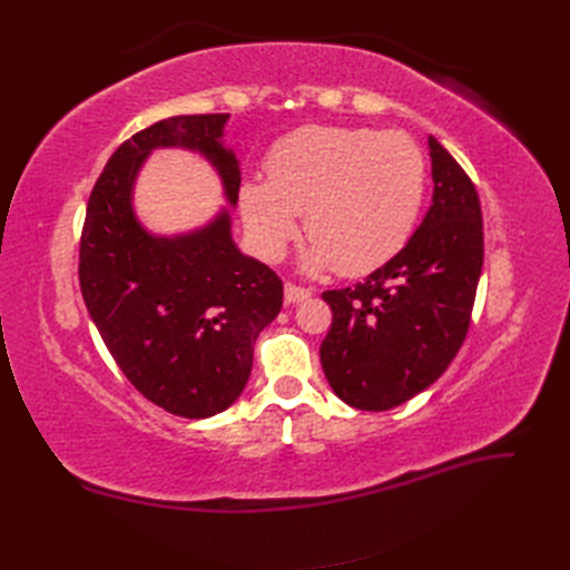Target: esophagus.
Instances as JSON below:
<instances>
[{
  "mask_svg": "<svg viewBox=\"0 0 570 570\" xmlns=\"http://www.w3.org/2000/svg\"><path fill=\"white\" fill-rule=\"evenodd\" d=\"M306 299H312V289L299 287L295 283L285 285V302L287 304H299V302H306Z\"/></svg>",
  "mask_w": 570,
  "mask_h": 570,
  "instance_id": "obj_1",
  "label": "esophagus"
}]
</instances>
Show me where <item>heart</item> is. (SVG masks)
I'll list each match as a JSON object with an SVG mask.
<instances>
[{
	"label": "heart",
	"instance_id": "1",
	"mask_svg": "<svg viewBox=\"0 0 570 570\" xmlns=\"http://www.w3.org/2000/svg\"><path fill=\"white\" fill-rule=\"evenodd\" d=\"M423 197L425 159L409 135L308 126L271 149L266 183L239 189V214L268 262L285 252L304 216L312 243L304 266L361 275L406 245Z\"/></svg>",
	"mask_w": 570,
	"mask_h": 570
}]
</instances>
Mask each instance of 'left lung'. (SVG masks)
Wrapping results in <instances>:
<instances>
[{"instance_id":"1","label":"left lung","mask_w":570,"mask_h":570,"mask_svg":"<svg viewBox=\"0 0 570 570\" xmlns=\"http://www.w3.org/2000/svg\"><path fill=\"white\" fill-rule=\"evenodd\" d=\"M428 147L433 204L406 247L364 283L323 292L333 308L323 373L361 411L394 409L433 385L469 333L482 271L480 199L433 135Z\"/></svg>"}]
</instances>
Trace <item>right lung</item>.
I'll use <instances>...</instances> for the list:
<instances>
[{
  "label": "right lung",
  "mask_w": 570,
  "mask_h": 570,
  "mask_svg": "<svg viewBox=\"0 0 570 570\" xmlns=\"http://www.w3.org/2000/svg\"><path fill=\"white\" fill-rule=\"evenodd\" d=\"M226 124L228 114L174 116L135 132L95 183L80 237V292L107 350L137 392L183 419H209L243 394L283 281L237 249L228 209L193 233L154 235L135 216L132 187L154 149L180 147L216 168L235 206Z\"/></svg>",
  "instance_id": "1"
}]
</instances>
